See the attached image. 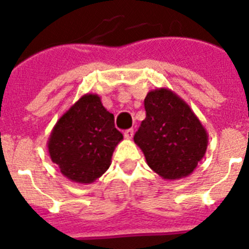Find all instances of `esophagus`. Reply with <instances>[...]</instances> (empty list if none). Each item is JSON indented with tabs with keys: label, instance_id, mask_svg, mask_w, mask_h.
<instances>
[{
	"label": "esophagus",
	"instance_id": "34e87169",
	"mask_svg": "<svg viewBox=\"0 0 249 249\" xmlns=\"http://www.w3.org/2000/svg\"><path fill=\"white\" fill-rule=\"evenodd\" d=\"M123 136H124V138H127V140H132V137H133V129L129 128L127 129V131H124Z\"/></svg>",
	"mask_w": 249,
	"mask_h": 249
}]
</instances>
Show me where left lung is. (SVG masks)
<instances>
[{
	"label": "left lung",
	"mask_w": 249,
	"mask_h": 249,
	"mask_svg": "<svg viewBox=\"0 0 249 249\" xmlns=\"http://www.w3.org/2000/svg\"><path fill=\"white\" fill-rule=\"evenodd\" d=\"M146 118L135 143L147 164L163 179L188 177L204 157L208 133L188 103L172 89H152L144 98Z\"/></svg>",
	"instance_id": "obj_1"
}]
</instances>
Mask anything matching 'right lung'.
<instances>
[{
	"label": "right lung",
	"mask_w": 249,
	"mask_h": 249,
	"mask_svg": "<svg viewBox=\"0 0 249 249\" xmlns=\"http://www.w3.org/2000/svg\"><path fill=\"white\" fill-rule=\"evenodd\" d=\"M123 136L96 93H86L58 118L47 141L51 160L70 181L89 184L111 166Z\"/></svg>",
	"instance_id": "1"
}]
</instances>
